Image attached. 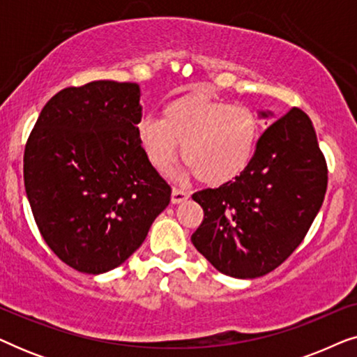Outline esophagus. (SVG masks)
Segmentation results:
<instances>
[{"instance_id": "1", "label": "esophagus", "mask_w": 357, "mask_h": 357, "mask_svg": "<svg viewBox=\"0 0 357 357\" xmlns=\"http://www.w3.org/2000/svg\"><path fill=\"white\" fill-rule=\"evenodd\" d=\"M188 197H190L188 192H183V190H180V188H174L172 190V203L174 204L183 203L185 199H188Z\"/></svg>"}]
</instances>
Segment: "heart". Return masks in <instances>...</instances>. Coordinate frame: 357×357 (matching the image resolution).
<instances>
[{
    "label": "heart",
    "mask_w": 357,
    "mask_h": 357,
    "mask_svg": "<svg viewBox=\"0 0 357 357\" xmlns=\"http://www.w3.org/2000/svg\"><path fill=\"white\" fill-rule=\"evenodd\" d=\"M138 136L155 170L165 172L182 146L188 172L209 187H221L236 182L250 167L260 139V121L248 107L190 92L170 100L162 119L141 120Z\"/></svg>",
    "instance_id": "obj_1"
}]
</instances>
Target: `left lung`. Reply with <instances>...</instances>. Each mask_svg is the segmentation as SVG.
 Segmentation results:
<instances>
[{
    "label": "left lung",
    "mask_w": 357,
    "mask_h": 357,
    "mask_svg": "<svg viewBox=\"0 0 357 357\" xmlns=\"http://www.w3.org/2000/svg\"><path fill=\"white\" fill-rule=\"evenodd\" d=\"M326 183L328 169L314 125L292 107L260 136L241 178L193 193L204 213L193 245L224 275L241 280L266 275L304 241Z\"/></svg>",
    "instance_id": "left-lung-1"
}]
</instances>
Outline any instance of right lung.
<instances>
[{"instance_id":"obj_1","label":"right lung","mask_w":357,"mask_h":357,"mask_svg":"<svg viewBox=\"0 0 357 357\" xmlns=\"http://www.w3.org/2000/svg\"><path fill=\"white\" fill-rule=\"evenodd\" d=\"M136 82L66 87L38 115L24 151V185L52 252L87 275L120 266L167 208L169 183L139 143Z\"/></svg>"}]
</instances>
